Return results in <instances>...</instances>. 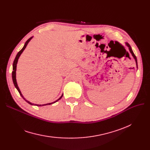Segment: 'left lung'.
Listing matches in <instances>:
<instances>
[{
	"mask_svg": "<svg viewBox=\"0 0 150 150\" xmlns=\"http://www.w3.org/2000/svg\"><path fill=\"white\" fill-rule=\"evenodd\" d=\"M126 44H127V45L129 47V51H130V52H131V53L132 54V57H134V58L135 59V60H136V64H137V58H136V55L134 54V52H132V49H131V46H130V45L128 44V43H126Z\"/></svg>",
	"mask_w": 150,
	"mask_h": 150,
	"instance_id": "8db88e82",
	"label": "left lung"
}]
</instances>
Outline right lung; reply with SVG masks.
Returning a JSON list of instances; mask_svg holds the SVG:
<instances>
[{"instance_id":"1","label":"right lung","mask_w":150,"mask_h":150,"mask_svg":"<svg viewBox=\"0 0 150 150\" xmlns=\"http://www.w3.org/2000/svg\"><path fill=\"white\" fill-rule=\"evenodd\" d=\"M32 38L33 37H31V38H30L28 40L25 42V45H24V46L23 47V48L18 53V54H17V55H16V58H15V59H14V62H13V72H12V78H13V83H14V86H15V88L17 89V90L18 91V92H19V93H20V95H21V96L23 98V100H25L28 103H29L30 105H34V104H33V103H30V101H27V100H26L25 99V98L23 97V96H22V94L21 93V91H20V89H19V87H18V84H17V82H16V66H17V63H18V59H19V57L21 56V53L23 52V51L24 50V49H25V47H27V44H28V43L29 42V41L31 40V39H32ZM62 96H63V94L61 96V97L59 98H58L57 100H56L55 101H54V102H52V103H47V104H44V105H36V106H45V105H51V104H53V103H56L57 101H58V100H59L61 98H62Z\"/></svg>"}]
</instances>
